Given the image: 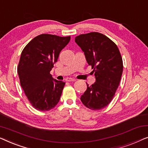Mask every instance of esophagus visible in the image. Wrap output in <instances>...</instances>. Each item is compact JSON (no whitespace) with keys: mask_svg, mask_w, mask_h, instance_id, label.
<instances>
[{"mask_svg":"<svg viewBox=\"0 0 148 148\" xmlns=\"http://www.w3.org/2000/svg\"><path fill=\"white\" fill-rule=\"evenodd\" d=\"M75 81H76V79H73V78H66V82H75Z\"/></svg>","mask_w":148,"mask_h":148,"instance_id":"esophagus-1","label":"esophagus"}]
</instances>
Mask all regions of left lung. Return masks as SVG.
I'll list each match as a JSON object with an SVG mask.
<instances>
[{"instance_id": "1", "label": "left lung", "mask_w": 148, "mask_h": 148, "mask_svg": "<svg viewBox=\"0 0 148 148\" xmlns=\"http://www.w3.org/2000/svg\"><path fill=\"white\" fill-rule=\"evenodd\" d=\"M75 41L84 52L96 77L94 84H87L88 88L81 101L90 110H101L110 104L120 84L123 70L122 56L116 44L98 32L81 34Z\"/></svg>"}]
</instances>
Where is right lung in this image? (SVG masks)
I'll return each instance as SVG.
<instances>
[{"label":"right lung","instance_id":"right-lung-1","mask_svg":"<svg viewBox=\"0 0 148 148\" xmlns=\"http://www.w3.org/2000/svg\"><path fill=\"white\" fill-rule=\"evenodd\" d=\"M71 36L41 34L32 40L21 52L17 67L20 84L36 110L48 111L59 102L65 83L50 73Z\"/></svg>","mask_w":148,"mask_h":148}]
</instances>
